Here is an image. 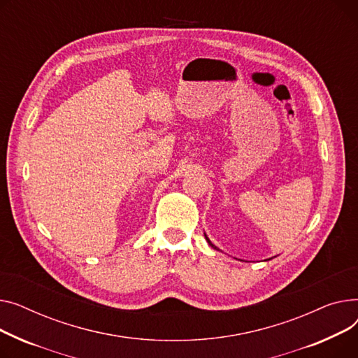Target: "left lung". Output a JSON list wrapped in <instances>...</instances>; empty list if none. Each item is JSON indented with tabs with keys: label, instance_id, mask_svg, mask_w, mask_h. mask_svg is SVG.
Listing matches in <instances>:
<instances>
[{
	"label": "left lung",
	"instance_id": "obj_1",
	"mask_svg": "<svg viewBox=\"0 0 358 358\" xmlns=\"http://www.w3.org/2000/svg\"><path fill=\"white\" fill-rule=\"evenodd\" d=\"M205 238H206V241H208V244H209V245H211V247H214V248H217V247H215V245H214V244H213L211 241H209V238H208L206 236H205ZM217 250H218V248H217Z\"/></svg>",
	"mask_w": 358,
	"mask_h": 358
}]
</instances>
